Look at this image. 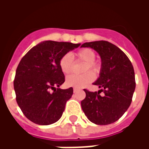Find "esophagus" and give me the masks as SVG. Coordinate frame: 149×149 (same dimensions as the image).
<instances>
[{
    "label": "esophagus",
    "mask_w": 149,
    "mask_h": 149,
    "mask_svg": "<svg viewBox=\"0 0 149 149\" xmlns=\"http://www.w3.org/2000/svg\"><path fill=\"white\" fill-rule=\"evenodd\" d=\"M79 89H80V88H76V87H74L73 88V92H77V90H79Z\"/></svg>",
    "instance_id": "34e87169"
}]
</instances>
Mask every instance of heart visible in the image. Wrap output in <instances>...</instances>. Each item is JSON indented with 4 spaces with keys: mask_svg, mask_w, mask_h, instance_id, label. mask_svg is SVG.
Here are the masks:
<instances>
[{
    "mask_svg": "<svg viewBox=\"0 0 149 149\" xmlns=\"http://www.w3.org/2000/svg\"><path fill=\"white\" fill-rule=\"evenodd\" d=\"M77 58L85 62L84 67V72L90 69L93 72H97L98 65L94 61L96 59V53L93 50L90 49H83L79 50L76 53ZM73 61L70 54H65L60 60V68L65 74L70 73L72 70ZM94 75L92 72H86L81 75L72 74L66 77L65 82L68 86L80 88L86 85L91 81H93Z\"/></svg>",
    "mask_w": 149,
    "mask_h": 149,
    "instance_id": "1",
    "label": "heart"
}]
</instances>
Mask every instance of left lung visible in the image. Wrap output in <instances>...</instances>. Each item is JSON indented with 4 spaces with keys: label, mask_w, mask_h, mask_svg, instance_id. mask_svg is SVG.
<instances>
[{
    "label": "left lung",
    "mask_w": 149,
    "mask_h": 149,
    "mask_svg": "<svg viewBox=\"0 0 149 149\" xmlns=\"http://www.w3.org/2000/svg\"><path fill=\"white\" fill-rule=\"evenodd\" d=\"M81 47L94 49L101 59L100 75L93 83L100 89L94 93L84 89L86 97L81 101L82 110L96 125L114 123L131 104L136 88L133 66L125 52L109 41L86 42ZM101 91L103 96L100 95Z\"/></svg>",
    "instance_id": "left-lung-1"
}]
</instances>
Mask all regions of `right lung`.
I'll return each mask as SVG.
<instances>
[{"instance_id":"1","label":"right lung","mask_w":149,"mask_h":149,"mask_svg":"<svg viewBox=\"0 0 149 149\" xmlns=\"http://www.w3.org/2000/svg\"><path fill=\"white\" fill-rule=\"evenodd\" d=\"M80 45V43L45 40L33 47L21 59L13 85L17 104L29 120L49 125L61 117L73 88H60L65 82L60 60Z\"/></svg>"}]
</instances>
